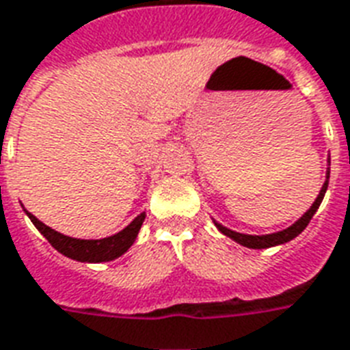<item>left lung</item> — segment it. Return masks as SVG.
<instances>
[{
    "label": "left lung",
    "instance_id": "obj_1",
    "mask_svg": "<svg viewBox=\"0 0 350 350\" xmlns=\"http://www.w3.org/2000/svg\"><path fill=\"white\" fill-rule=\"evenodd\" d=\"M328 178H330V168H327V180H325V183H323V187H321L319 195H317L315 202L310 206V209H308L306 213L300 217L299 221L293 222V224H291L289 228H286V230L274 232V234L250 235V234H239V232H234V230L222 226L221 222H217V221H213L215 226L219 228V232H221V234H224L226 237L234 239L235 243H239V245H243V247H247V248H271V247H276V245H284V243H287V241L295 239V237H297V235H299L300 232L308 226V222L312 221V217L315 215V211L319 209L321 202H323V198H325V193H327V187H328Z\"/></svg>",
    "mask_w": 350,
    "mask_h": 350
}]
</instances>
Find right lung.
Masks as SVG:
<instances>
[{"label": "right lung", "instance_id": "right-lung-1", "mask_svg": "<svg viewBox=\"0 0 350 350\" xmlns=\"http://www.w3.org/2000/svg\"><path fill=\"white\" fill-rule=\"evenodd\" d=\"M25 213L31 219V222L37 226L38 232L50 241L51 247L59 250L66 258H70V260L83 261V263L85 261L87 263H102V261H111L120 258L135 243L142 222L146 219V213L142 211L124 230H120L118 234L111 235V237H103V239H76V237H68V235L59 234L55 230H51L50 226H46L44 222L38 221L37 217L29 213V211H25Z\"/></svg>", "mask_w": 350, "mask_h": 350}]
</instances>
